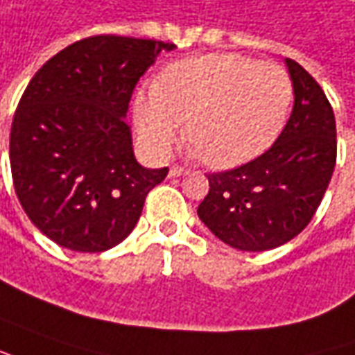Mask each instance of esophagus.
Listing matches in <instances>:
<instances>
[{"mask_svg":"<svg viewBox=\"0 0 355 355\" xmlns=\"http://www.w3.org/2000/svg\"><path fill=\"white\" fill-rule=\"evenodd\" d=\"M187 173V168H182V167H178V165H175V167H171L168 168V177L171 178H175V177H182Z\"/></svg>","mask_w":355,"mask_h":355,"instance_id":"34e87169","label":"esophagus"}]
</instances>
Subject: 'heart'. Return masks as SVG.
<instances>
[{
	"mask_svg": "<svg viewBox=\"0 0 355 355\" xmlns=\"http://www.w3.org/2000/svg\"><path fill=\"white\" fill-rule=\"evenodd\" d=\"M293 83L284 67L239 54H208L168 66L137 93L134 120L153 155H167L180 122L204 163L235 168L260 157L286 126Z\"/></svg>",
	"mask_w": 355,
	"mask_h": 355,
	"instance_id": "1",
	"label": "heart"
}]
</instances>
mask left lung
Instances as JSON below:
<instances>
[{"instance_id":"obj_1","label":"left lung","mask_w":355,"mask_h":355,"mask_svg":"<svg viewBox=\"0 0 355 355\" xmlns=\"http://www.w3.org/2000/svg\"><path fill=\"white\" fill-rule=\"evenodd\" d=\"M293 110L268 151L247 165L208 175L198 218L225 245L270 250L309 225L336 165V120L324 91L286 58Z\"/></svg>"}]
</instances>
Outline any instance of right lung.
Wrapping results in <instances>:
<instances>
[{
    "label": "right lung",
    "instance_id": "add662e5",
    "mask_svg": "<svg viewBox=\"0 0 355 355\" xmlns=\"http://www.w3.org/2000/svg\"><path fill=\"white\" fill-rule=\"evenodd\" d=\"M161 40L101 35L73 42L31 79L11 124L9 161L21 206L60 247L103 252L134 231L168 168L137 163L126 112Z\"/></svg>",
    "mask_w": 355,
    "mask_h": 355
}]
</instances>
